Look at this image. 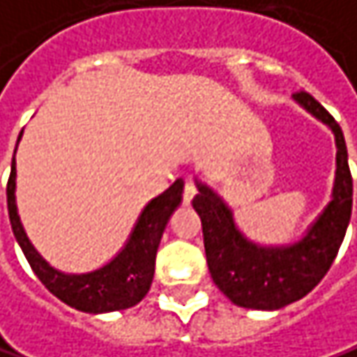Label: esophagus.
I'll list each match as a JSON object with an SVG mask.
<instances>
[{"instance_id": "obj_1", "label": "esophagus", "mask_w": 357, "mask_h": 357, "mask_svg": "<svg viewBox=\"0 0 357 357\" xmlns=\"http://www.w3.org/2000/svg\"><path fill=\"white\" fill-rule=\"evenodd\" d=\"M194 194H196V185H194V181H192V179H185V183H183V194H181L183 204H190V200L194 198Z\"/></svg>"}]
</instances>
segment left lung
I'll use <instances>...</instances> for the list:
<instances>
[{"label": "left lung", "mask_w": 357, "mask_h": 357, "mask_svg": "<svg viewBox=\"0 0 357 357\" xmlns=\"http://www.w3.org/2000/svg\"><path fill=\"white\" fill-rule=\"evenodd\" d=\"M294 98L329 124L337 143V179L333 200L307 237L298 245L264 249L245 241L233 225L231 211L206 185H198L192 206L202 220L204 251L212 280L218 290L237 307L275 310L301 301L329 272L351 216V172L347 149L337 120L308 91H294Z\"/></svg>", "instance_id": "1"}]
</instances>
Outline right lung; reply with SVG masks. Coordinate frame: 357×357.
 Returning <instances> with one entry per match:
<instances>
[{
  "mask_svg": "<svg viewBox=\"0 0 357 357\" xmlns=\"http://www.w3.org/2000/svg\"><path fill=\"white\" fill-rule=\"evenodd\" d=\"M22 137V132H20ZM17 137V141H20ZM17 146V145H16ZM183 181L176 179L169 190L151 200L141 214L132 237L118 257L98 272L82 275H67L52 270L49 264L30 245L16 211V161L12 159V172L8 179V212L16 241L22 247L32 272L65 305L83 312H112L139 305L151 288L155 274V255L161 241L163 229L178 208Z\"/></svg>",
  "mask_w": 357,
  "mask_h": 357,
  "instance_id": "obj_1",
  "label": "right lung"
}]
</instances>
